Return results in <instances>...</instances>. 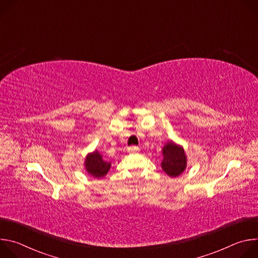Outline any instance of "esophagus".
I'll use <instances>...</instances> for the list:
<instances>
[{
	"instance_id": "esophagus-1",
	"label": "esophagus",
	"mask_w": 258,
	"mask_h": 258,
	"mask_svg": "<svg viewBox=\"0 0 258 258\" xmlns=\"http://www.w3.org/2000/svg\"><path fill=\"white\" fill-rule=\"evenodd\" d=\"M139 147H136V146H133V147H130V148L127 149V152H130V153H137V152H139Z\"/></svg>"
}]
</instances>
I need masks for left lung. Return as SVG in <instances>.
Here are the masks:
<instances>
[{
	"label": "left lung",
	"instance_id": "left-lung-1",
	"mask_svg": "<svg viewBox=\"0 0 258 258\" xmlns=\"http://www.w3.org/2000/svg\"><path fill=\"white\" fill-rule=\"evenodd\" d=\"M162 155L161 167L169 176L176 177L186 169L187 156L181 146L170 141L162 148Z\"/></svg>",
	"mask_w": 258,
	"mask_h": 258
}]
</instances>
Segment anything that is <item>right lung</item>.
I'll use <instances>...</instances> for the list:
<instances>
[{"mask_svg": "<svg viewBox=\"0 0 258 258\" xmlns=\"http://www.w3.org/2000/svg\"><path fill=\"white\" fill-rule=\"evenodd\" d=\"M110 166H111V162L103 160L102 155L98 151L88 154L85 160V167L88 173L98 178L106 175L110 169Z\"/></svg>", "mask_w": 258, "mask_h": 258, "instance_id": "right-lung-1", "label": "right lung"}]
</instances>
